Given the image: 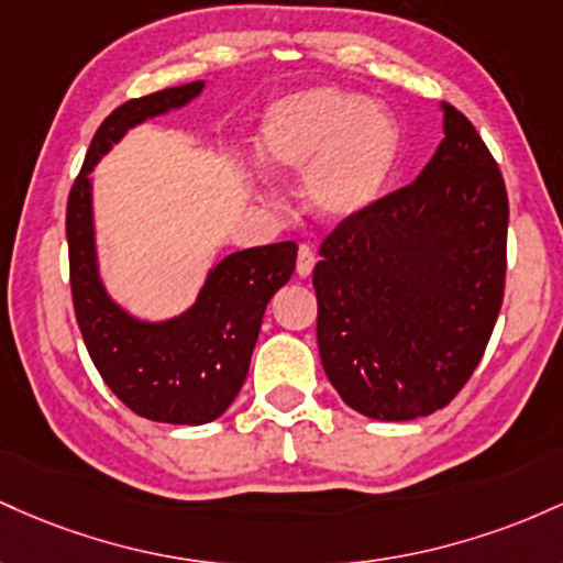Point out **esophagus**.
Segmentation results:
<instances>
[{"label": "esophagus", "instance_id": "obj_1", "mask_svg": "<svg viewBox=\"0 0 563 563\" xmlns=\"http://www.w3.org/2000/svg\"><path fill=\"white\" fill-rule=\"evenodd\" d=\"M313 265H316L313 247H311V244H300V250H298V276H302V279H306V276H311Z\"/></svg>", "mask_w": 563, "mask_h": 563}]
</instances>
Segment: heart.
<instances>
[{
  "instance_id": "1",
  "label": "heart",
  "mask_w": 563,
  "mask_h": 563,
  "mask_svg": "<svg viewBox=\"0 0 563 563\" xmlns=\"http://www.w3.org/2000/svg\"><path fill=\"white\" fill-rule=\"evenodd\" d=\"M399 122L385 106L338 87L279 100L257 132V154L279 178L308 173V197L324 218L343 220L380 199L399 159Z\"/></svg>"
}]
</instances>
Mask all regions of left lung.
Returning <instances> with one entry per match:
<instances>
[{
    "label": "left lung",
    "mask_w": 563,
    "mask_h": 563,
    "mask_svg": "<svg viewBox=\"0 0 563 563\" xmlns=\"http://www.w3.org/2000/svg\"><path fill=\"white\" fill-rule=\"evenodd\" d=\"M505 250L500 167L444 103V141L420 178L340 220L319 247L316 340L340 399L375 420L446 407L495 330Z\"/></svg>",
    "instance_id": "left-lung-1"
}]
</instances>
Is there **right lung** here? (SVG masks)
I'll list each match as a JSON object with an SVG mask.
<instances>
[{"label": "right lung", "mask_w": 563, "mask_h": 563, "mask_svg": "<svg viewBox=\"0 0 563 563\" xmlns=\"http://www.w3.org/2000/svg\"><path fill=\"white\" fill-rule=\"evenodd\" d=\"M201 87L205 81H188L113 109L95 132L66 205L74 313L95 369L124 407L173 426H201L231 407L247 377L265 306L289 282L298 257L295 242L233 252L210 271L197 302L162 324L132 319L106 295L92 236L95 162L130 128L180 109Z\"/></svg>", "instance_id": "obj_1"}]
</instances>
